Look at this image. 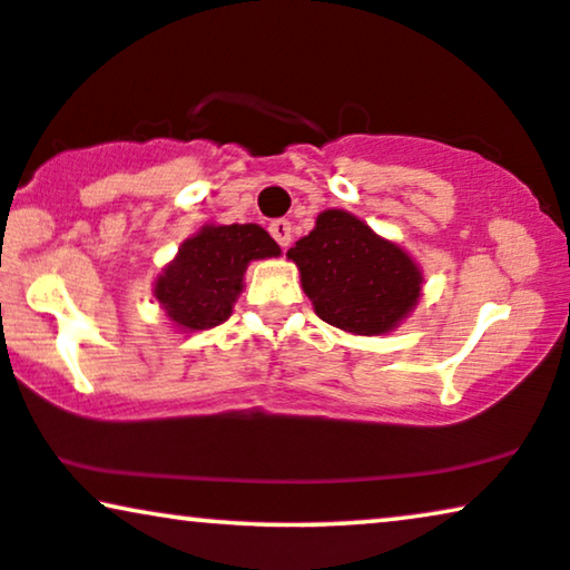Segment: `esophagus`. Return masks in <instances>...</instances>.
Wrapping results in <instances>:
<instances>
[{
  "label": "esophagus",
  "instance_id": "34e87169",
  "mask_svg": "<svg viewBox=\"0 0 570 570\" xmlns=\"http://www.w3.org/2000/svg\"><path fill=\"white\" fill-rule=\"evenodd\" d=\"M271 236L281 244V249H286L292 244V223L289 220H273Z\"/></svg>",
  "mask_w": 570,
  "mask_h": 570
}]
</instances>
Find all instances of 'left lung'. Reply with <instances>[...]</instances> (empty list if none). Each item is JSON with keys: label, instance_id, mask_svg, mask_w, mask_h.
<instances>
[{"label": "left lung", "instance_id": "8db88e82", "mask_svg": "<svg viewBox=\"0 0 570 570\" xmlns=\"http://www.w3.org/2000/svg\"><path fill=\"white\" fill-rule=\"evenodd\" d=\"M321 321L360 336H384L413 313L423 271L397 242L347 210H323L286 252Z\"/></svg>", "mask_w": 570, "mask_h": 570}]
</instances>
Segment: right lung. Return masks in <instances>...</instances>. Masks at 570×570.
<instances>
[{
    "label": "right lung",
    "instance_id": "1",
    "mask_svg": "<svg viewBox=\"0 0 570 570\" xmlns=\"http://www.w3.org/2000/svg\"><path fill=\"white\" fill-rule=\"evenodd\" d=\"M278 255L281 247L257 223H207L157 273L153 297L184 334L220 326L244 292L247 265Z\"/></svg>",
    "mask_w": 570,
    "mask_h": 570
}]
</instances>
